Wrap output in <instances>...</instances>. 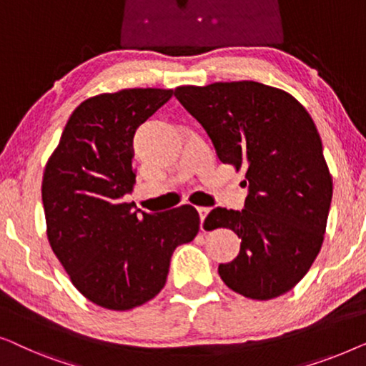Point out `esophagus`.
I'll return each mask as SVG.
<instances>
[{
    "label": "esophagus",
    "mask_w": 366,
    "mask_h": 366,
    "mask_svg": "<svg viewBox=\"0 0 366 366\" xmlns=\"http://www.w3.org/2000/svg\"><path fill=\"white\" fill-rule=\"evenodd\" d=\"M197 212H199V215H200V229H204L202 225H204V220H205V217H207V214L210 212V209L209 207H197Z\"/></svg>",
    "instance_id": "34e87169"
}]
</instances>
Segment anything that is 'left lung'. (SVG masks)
I'll use <instances>...</instances> for the list:
<instances>
[{"instance_id":"8db88e82","label":"left lung","mask_w":366,"mask_h":366,"mask_svg":"<svg viewBox=\"0 0 366 366\" xmlns=\"http://www.w3.org/2000/svg\"><path fill=\"white\" fill-rule=\"evenodd\" d=\"M174 94L249 184L245 209L215 207L205 219L209 230L242 239L237 259L219 265L220 279L252 300L284 295L317 259L330 210L333 181L315 122L292 94L255 81L179 86Z\"/></svg>"}]
</instances>
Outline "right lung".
Segmentation results:
<instances>
[{
	"mask_svg": "<svg viewBox=\"0 0 366 366\" xmlns=\"http://www.w3.org/2000/svg\"><path fill=\"white\" fill-rule=\"evenodd\" d=\"M172 89L134 87L82 101L44 167L46 234L71 282L107 310H131L166 285L177 245L200 229L192 205L137 215L122 195L136 184L132 137Z\"/></svg>",
	"mask_w": 366,
	"mask_h": 366,
	"instance_id": "1",
	"label": "right lung"
}]
</instances>
